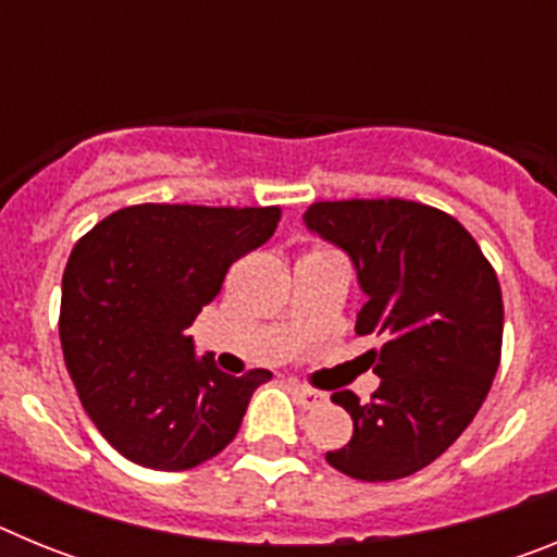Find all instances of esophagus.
<instances>
[{"mask_svg":"<svg viewBox=\"0 0 557 557\" xmlns=\"http://www.w3.org/2000/svg\"><path fill=\"white\" fill-rule=\"evenodd\" d=\"M293 391H295V396L301 398L304 407H321L323 401H326V393L314 391V387H309V385H293Z\"/></svg>","mask_w":557,"mask_h":557,"instance_id":"1","label":"esophagus"}]
</instances>
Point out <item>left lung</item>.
Wrapping results in <instances>:
<instances>
[{"mask_svg": "<svg viewBox=\"0 0 557 557\" xmlns=\"http://www.w3.org/2000/svg\"><path fill=\"white\" fill-rule=\"evenodd\" d=\"M309 231L346 250L368 295L357 334L382 385L362 405L334 393L354 435L329 466L362 482L401 480L444 455L471 424L502 357V289L474 236L451 214L412 200H321Z\"/></svg>", "mask_w": 557, "mask_h": 557, "instance_id": "1", "label": "left lung"}]
</instances>
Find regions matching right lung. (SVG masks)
<instances>
[{"instance_id":"add662e5","label":"right lung","mask_w":557,"mask_h":557,"mask_svg":"<svg viewBox=\"0 0 557 557\" xmlns=\"http://www.w3.org/2000/svg\"><path fill=\"white\" fill-rule=\"evenodd\" d=\"M278 220V206L141 203L108 214L75 245L63 270V359L83 410L122 457L186 471L234 441L273 373L228 376L195 357L186 329Z\"/></svg>"}]
</instances>
